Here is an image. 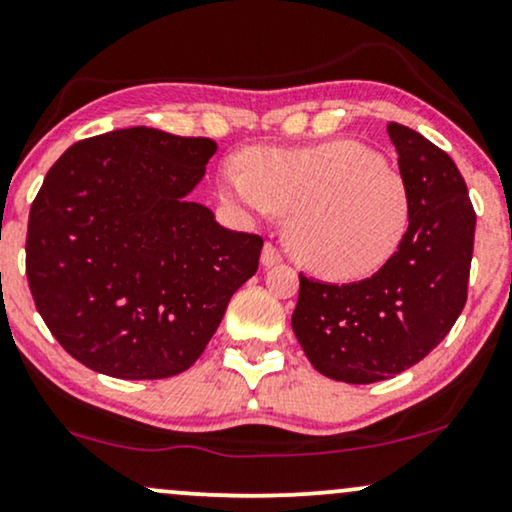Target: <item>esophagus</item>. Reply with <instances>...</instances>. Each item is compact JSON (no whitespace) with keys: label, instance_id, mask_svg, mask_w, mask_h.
<instances>
[{"label":"esophagus","instance_id":"obj_1","mask_svg":"<svg viewBox=\"0 0 512 512\" xmlns=\"http://www.w3.org/2000/svg\"><path fill=\"white\" fill-rule=\"evenodd\" d=\"M261 263L265 265V268H272V265L282 263V251L277 249L272 242H265L263 254H261Z\"/></svg>","mask_w":512,"mask_h":512}]
</instances>
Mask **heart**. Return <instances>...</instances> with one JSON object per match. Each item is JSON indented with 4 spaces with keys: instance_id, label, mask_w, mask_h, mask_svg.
Wrapping results in <instances>:
<instances>
[{
    "instance_id": "obj_1",
    "label": "heart",
    "mask_w": 512,
    "mask_h": 512,
    "mask_svg": "<svg viewBox=\"0 0 512 512\" xmlns=\"http://www.w3.org/2000/svg\"><path fill=\"white\" fill-rule=\"evenodd\" d=\"M225 197L256 216H289L287 242L327 280H357L386 265L407 235L411 192L400 171L357 141L254 150L221 171Z\"/></svg>"
}]
</instances>
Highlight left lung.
<instances>
[{
  "label": "left lung",
  "mask_w": 512,
  "mask_h": 512,
  "mask_svg": "<svg viewBox=\"0 0 512 512\" xmlns=\"http://www.w3.org/2000/svg\"><path fill=\"white\" fill-rule=\"evenodd\" d=\"M400 174L411 192L407 235L393 258L362 282L327 284L298 275L291 327L320 374L376 383L421 362L468 301L475 209L447 152L390 122Z\"/></svg>",
  "instance_id": "obj_1"
}]
</instances>
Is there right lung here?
Returning a JSON list of instances; mask_svg holds the SVG:
<instances>
[{"label": "right lung", "instance_id": "right-lung-1", "mask_svg": "<svg viewBox=\"0 0 512 512\" xmlns=\"http://www.w3.org/2000/svg\"><path fill=\"white\" fill-rule=\"evenodd\" d=\"M216 141L131 126L70 145L30 207L25 272L42 320L84 367L167 378L195 364L263 237L188 192Z\"/></svg>", "mask_w": 512, "mask_h": 512}]
</instances>
